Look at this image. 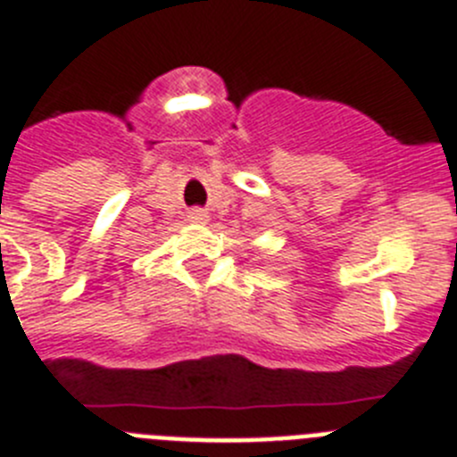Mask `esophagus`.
<instances>
[{
  "label": "esophagus",
  "instance_id": "esophagus-1",
  "mask_svg": "<svg viewBox=\"0 0 457 457\" xmlns=\"http://www.w3.org/2000/svg\"><path fill=\"white\" fill-rule=\"evenodd\" d=\"M187 217H190V221H206V211H201V208H192L190 212H187Z\"/></svg>",
  "mask_w": 457,
  "mask_h": 457
}]
</instances>
